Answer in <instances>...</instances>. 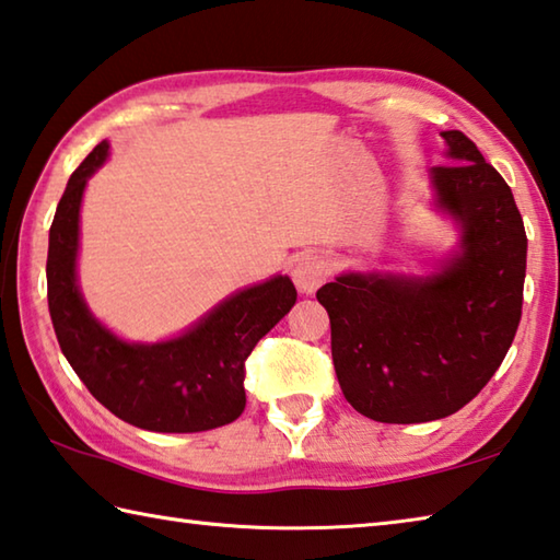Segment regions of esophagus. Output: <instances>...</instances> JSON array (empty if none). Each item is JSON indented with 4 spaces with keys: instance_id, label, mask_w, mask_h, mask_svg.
Listing matches in <instances>:
<instances>
[{
    "instance_id": "1",
    "label": "esophagus",
    "mask_w": 560,
    "mask_h": 560,
    "mask_svg": "<svg viewBox=\"0 0 560 560\" xmlns=\"http://www.w3.org/2000/svg\"><path fill=\"white\" fill-rule=\"evenodd\" d=\"M291 277L301 293H313L325 279H328V264H325L320 254H301L296 264H293Z\"/></svg>"
}]
</instances>
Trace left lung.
Here are the masks:
<instances>
[{
	"mask_svg": "<svg viewBox=\"0 0 560 560\" xmlns=\"http://www.w3.org/2000/svg\"><path fill=\"white\" fill-rule=\"evenodd\" d=\"M435 208L460 242L429 277L348 271L318 289L345 399L382 423L460 411L492 380L522 320L526 232L512 188L463 131H441Z\"/></svg>",
	"mask_w": 560,
	"mask_h": 560,
	"instance_id": "1",
	"label": "left lung"
}]
</instances>
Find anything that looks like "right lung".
<instances>
[{
	"instance_id": "add662e5",
	"label": "right lung",
	"mask_w": 560,
	"mask_h": 560,
	"mask_svg": "<svg viewBox=\"0 0 560 560\" xmlns=\"http://www.w3.org/2000/svg\"><path fill=\"white\" fill-rule=\"evenodd\" d=\"M100 144L70 176L48 232V311L60 350L95 399L117 419L156 433H198L245 411V360L296 303L289 277H273L218 303L178 338L127 342L105 328L78 287L80 202L105 164Z\"/></svg>"
}]
</instances>
